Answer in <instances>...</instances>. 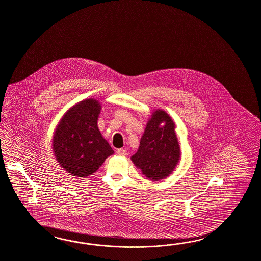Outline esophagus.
Segmentation results:
<instances>
[{
  "mask_svg": "<svg viewBox=\"0 0 261 261\" xmlns=\"http://www.w3.org/2000/svg\"><path fill=\"white\" fill-rule=\"evenodd\" d=\"M117 154H118V155H121V156H124V155L127 154V151H126L125 149L121 148V149H118V150H117Z\"/></svg>",
  "mask_w": 261,
  "mask_h": 261,
  "instance_id": "obj_1",
  "label": "esophagus"
}]
</instances>
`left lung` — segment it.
<instances>
[{
	"instance_id": "left-lung-1",
	"label": "left lung",
	"mask_w": 261,
	"mask_h": 261,
	"mask_svg": "<svg viewBox=\"0 0 261 261\" xmlns=\"http://www.w3.org/2000/svg\"><path fill=\"white\" fill-rule=\"evenodd\" d=\"M181 158L175 123L162 109L154 110L147 121L140 147L131 160L143 176L153 182L172 173Z\"/></svg>"
}]
</instances>
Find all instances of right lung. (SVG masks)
I'll list each match as a JSON object with an SVG mask.
<instances>
[{"label":"right lung","mask_w":261,"mask_h":261,"mask_svg":"<svg viewBox=\"0 0 261 261\" xmlns=\"http://www.w3.org/2000/svg\"><path fill=\"white\" fill-rule=\"evenodd\" d=\"M101 109L98 100L85 99L69 108L58 121L51 148L58 164L70 175L87 177L114 153L98 128Z\"/></svg>","instance_id":"right-lung-1"}]
</instances>
